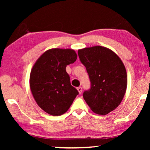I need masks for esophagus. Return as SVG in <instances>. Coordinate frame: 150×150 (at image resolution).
<instances>
[{"mask_svg":"<svg viewBox=\"0 0 150 150\" xmlns=\"http://www.w3.org/2000/svg\"><path fill=\"white\" fill-rule=\"evenodd\" d=\"M77 91H78V92H79V94H81V93H82V87H77Z\"/></svg>","mask_w":150,"mask_h":150,"instance_id":"1","label":"esophagus"}]
</instances>
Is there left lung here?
<instances>
[{
    "mask_svg": "<svg viewBox=\"0 0 150 150\" xmlns=\"http://www.w3.org/2000/svg\"><path fill=\"white\" fill-rule=\"evenodd\" d=\"M89 76L91 88L83 98L91 110L107 115L120 105L127 88V73L120 58L107 47L96 45L78 50Z\"/></svg>",
    "mask_w": 150,
    "mask_h": 150,
    "instance_id": "1",
    "label": "left lung"
}]
</instances>
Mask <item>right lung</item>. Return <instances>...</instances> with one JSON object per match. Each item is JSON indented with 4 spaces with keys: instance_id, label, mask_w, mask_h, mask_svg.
I'll return each instance as SVG.
<instances>
[{
    "instance_id": "1",
    "label": "right lung",
    "mask_w": 150,
    "mask_h": 150,
    "mask_svg": "<svg viewBox=\"0 0 150 150\" xmlns=\"http://www.w3.org/2000/svg\"><path fill=\"white\" fill-rule=\"evenodd\" d=\"M77 55L72 49L47 50L34 63L30 75V87L35 102L52 116L65 113L79 94L71 85L66 72L67 65L74 63Z\"/></svg>"
}]
</instances>
